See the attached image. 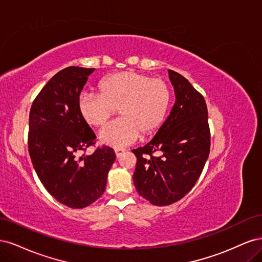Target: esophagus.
Segmentation results:
<instances>
[{"label": "esophagus", "instance_id": "1", "mask_svg": "<svg viewBox=\"0 0 262 262\" xmlns=\"http://www.w3.org/2000/svg\"><path fill=\"white\" fill-rule=\"evenodd\" d=\"M115 153H116L117 157H120L124 153V149L123 148H116L115 149Z\"/></svg>", "mask_w": 262, "mask_h": 262}]
</instances>
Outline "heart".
<instances>
[{"mask_svg":"<svg viewBox=\"0 0 262 262\" xmlns=\"http://www.w3.org/2000/svg\"><path fill=\"white\" fill-rule=\"evenodd\" d=\"M98 92L81 95L78 113L87 124L101 128L118 109L120 118L99 133L100 142L106 145L122 147L139 137L153 136L168 115L171 94L161 78L123 71L100 81Z\"/></svg>","mask_w":262,"mask_h":262,"instance_id":"b5f03b06","label":"heart"}]
</instances>
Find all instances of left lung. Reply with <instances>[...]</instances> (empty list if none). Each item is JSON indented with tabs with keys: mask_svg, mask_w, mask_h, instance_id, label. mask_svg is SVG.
<instances>
[{
	"mask_svg": "<svg viewBox=\"0 0 262 262\" xmlns=\"http://www.w3.org/2000/svg\"><path fill=\"white\" fill-rule=\"evenodd\" d=\"M168 75L176 97L170 114L146 145L132 149L137 156L134 186L154 205H169L184 198L199 179L210 153L203 96L175 71L168 70Z\"/></svg>",
	"mask_w": 262,
	"mask_h": 262,
	"instance_id": "1",
	"label": "left lung"
}]
</instances>
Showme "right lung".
Masks as SVG:
<instances>
[{
	"instance_id": "obj_1",
	"label": "right lung",
	"mask_w": 262,
	"mask_h": 262,
	"mask_svg": "<svg viewBox=\"0 0 262 262\" xmlns=\"http://www.w3.org/2000/svg\"><path fill=\"white\" fill-rule=\"evenodd\" d=\"M95 69L69 67L45 85L29 113L28 150L41 184L55 200L83 209L104 193L116 160L109 146L78 156L96 136L78 113V99Z\"/></svg>"
}]
</instances>
